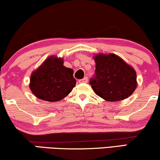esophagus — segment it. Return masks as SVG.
I'll list each match as a JSON object with an SVG mask.
<instances>
[{
    "mask_svg": "<svg viewBox=\"0 0 160 160\" xmlns=\"http://www.w3.org/2000/svg\"><path fill=\"white\" fill-rule=\"evenodd\" d=\"M79 82L80 83H86V82H88V78L85 77V78H83V79L79 80Z\"/></svg>",
    "mask_w": 160,
    "mask_h": 160,
    "instance_id": "esophagus-1",
    "label": "esophagus"
}]
</instances>
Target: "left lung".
Wrapping results in <instances>:
<instances>
[{
	"instance_id": "1",
	"label": "left lung",
	"mask_w": 160,
	"mask_h": 160,
	"mask_svg": "<svg viewBox=\"0 0 160 160\" xmlns=\"http://www.w3.org/2000/svg\"><path fill=\"white\" fill-rule=\"evenodd\" d=\"M95 76L90 84L96 95L107 101L124 100L133 93L137 87L136 72L120 57L114 53L97 54Z\"/></svg>"
}]
</instances>
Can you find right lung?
Returning <instances> with one entry per match:
<instances>
[{
	"label": "right lung",
	"instance_id": "add662e5",
	"mask_svg": "<svg viewBox=\"0 0 160 160\" xmlns=\"http://www.w3.org/2000/svg\"><path fill=\"white\" fill-rule=\"evenodd\" d=\"M63 64V58L52 56L32 72L30 88L36 97L46 102H58L70 93L76 80L72 69Z\"/></svg>",
	"mask_w": 160,
	"mask_h": 160
}]
</instances>
